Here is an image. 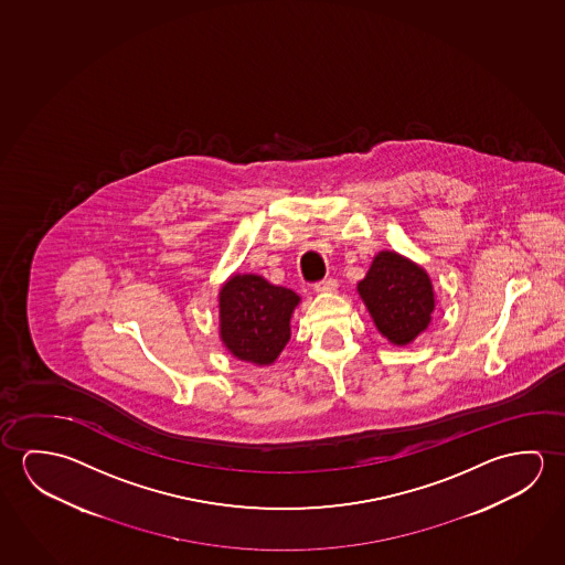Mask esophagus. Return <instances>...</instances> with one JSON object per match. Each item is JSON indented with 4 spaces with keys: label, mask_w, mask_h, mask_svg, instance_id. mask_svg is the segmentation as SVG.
Masks as SVG:
<instances>
[{
    "label": "esophagus",
    "mask_w": 565,
    "mask_h": 565,
    "mask_svg": "<svg viewBox=\"0 0 565 565\" xmlns=\"http://www.w3.org/2000/svg\"><path fill=\"white\" fill-rule=\"evenodd\" d=\"M335 288H338V280L333 277L323 278V280L313 282V290H316V292H333Z\"/></svg>",
    "instance_id": "obj_1"
}]
</instances>
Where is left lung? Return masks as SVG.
I'll list each match as a JSON object with an SVG mask.
<instances>
[{"label": "left lung", "instance_id": "left-lung-1", "mask_svg": "<svg viewBox=\"0 0 565 565\" xmlns=\"http://www.w3.org/2000/svg\"><path fill=\"white\" fill-rule=\"evenodd\" d=\"M358 288L379 332L396 345L411 343L428 328L434 310L431 282L413 260L381 252Z\"/></svg>", "mask_w": 565, "mask_h": 565}]
</instances>
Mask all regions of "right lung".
Masks as SVG:
<instances>
[{
  "label": "right lung",
  "instance_id": "1",
  "mask_svg": "<svg viewBox=\"0 0 565 565\" xmlns=\"http://www.w3.org/2000/svg\"><path fill=\"white\" fill-rule=\"evenodd\" d=\"M290 288L257 275H235L220 292L222 340L235 358L269 365L290 338V313L298 305Z\"/></svg>",
  "mask_w": 565,
  "mask_h": 565
}]
</instances>
